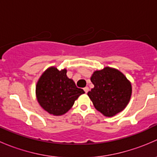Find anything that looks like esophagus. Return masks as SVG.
<instances>
[{
  "label": "esophagus",
  "instance_id": "1",
  "mask_svg": "<svg viewBox=\"0 0 157 157\" xmlns=\"http://www.w3.org/2000/svg\"><path fill=\"white\" fill-rule=\"evenodd\" d=\"M83 90H84L85 93H87L88 92H89V87H88V86H86V87H85V88H83Z\"/></svg>",
  "mask_w": 157,
  "mask_h": 157
}]
</instances>
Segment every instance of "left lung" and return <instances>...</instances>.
<instances>
[{
    "instance_id": "obj_1",
    "label": "left lung",
    "mask_w": 157,
    "mask_h": 157,
    "mask_svg": "<svg viewBox=\"0 0 157 157\" xmlns=\"http://www.w3.org/2000/svg\"><path fill=\"white\" fill-rule=\"evenodd\" d=\"M94 88L88 96L94 107L105 116L112 117L121 112L131 96V84L119 71L106 67L96 71L91 77Z\"/></svg>"
}]
</instances>
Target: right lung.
<instances>
[{
    "label": "right lung",
    "mask_w": 157,
    "mask_h": 157,
    "mask_svg": "<svg viewBox=\"0 0 157 157\" xmlns=\"http://www.w3.org/2000/svg\"><path fill=\"white\" fill-rule=\"evenodd\" d=\"M67 70L49 67L36 85V96L41 106L49 114L61 115L71 109L74 101L84 93L66 75Z\"/></svg>",
    "instance_id": "add662e5"
}]
</instances>
